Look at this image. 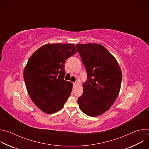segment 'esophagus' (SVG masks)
<instances>
[{
  "label": "esophagus",
  "mask_w": 149,
  "mask_h": 149,
  "mask_svg": "<svg viewBox=\"0 0 149 149\" xmlns=\"http://www.w3.org/2000/svg\"><path fill=\"white\" fill-rule=\"evenodd\" d=\"M75 85H76V83L75 82H73V86H75Z\"/></svg>",
  "instance_id": "1"
}]
</instances>
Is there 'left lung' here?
<instances>
[{"instance_id":"1","label":"left lung","mask_w":149,"mask_h":149,"mask_svg":"<svg viewBox=\"0 0 149 149\" xmlns=\"http://www.w3.org/2000/svg\"><path fill=\"white\" fill-rule=\"evenodd\" d=\"M76 47L87 73L83 94L77 101L83 113L96 117L109 110L117 98L122 72L116 58L102 45L77 44Z\"/></svg>"}]
</instances>
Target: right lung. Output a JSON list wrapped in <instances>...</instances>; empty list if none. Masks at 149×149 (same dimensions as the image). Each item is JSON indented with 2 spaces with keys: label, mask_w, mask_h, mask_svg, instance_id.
<instances>
[{
  "label": "right lung",
  "mask_w": 149,
  "mask_h": 149,
  "mask_svg": "<svg viewBox=\"0 0 149 149\" xmlns=\"http://www.w3.org/2000/svg\"><path fill=\"white\" fill-rule=\"evenodd\" d=\"M76 52L74 44H46L28 59L24 71L26 90L34 104L44 113L57 112L70 96L72 84L63 79L65 62Z\"/></svg>",
  "instance_id": "right-lung-1"
}]
</instances>
